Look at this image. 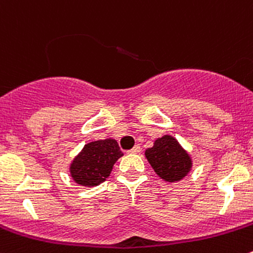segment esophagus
Instances as JSON below:
<instances>
[{
    "instance_id": "esophagus-1",
    "label": "esophagus",
    "mask_w": 253,
    "mask_h": 253,
    "mask_svg": "<svg viewBox=\"0 0 253 253\" xmlns=\"http://www.w3.org/2000/svg\"><path fill=\"white\" fill-rule=\"evenodd\" d=\"M140 151H141V147H140V145H135L131 150H129V151H127V154H139Z\"/></svg>"
}]
</instances>
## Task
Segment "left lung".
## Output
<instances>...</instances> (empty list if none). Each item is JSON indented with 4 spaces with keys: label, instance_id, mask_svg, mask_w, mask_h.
Wrapping results in <instances>:
<instances>
[{
    "label": "left lung",
    "instance_id": "obj_1",
    "mask_svg": "<svg viewBox=\"0 0 253 253\" xmlns=\"http://www.w3.org/2000/svg\"><path fill=\"white\" fill-rule=\"evenodd\" d=\"M145 156L157 176L166 182L181 181L192 169L191 156L171 135L155 140Z\"/></svg>",
    "mask_w": 253,
    "mask_h": 253
}]
</instances>
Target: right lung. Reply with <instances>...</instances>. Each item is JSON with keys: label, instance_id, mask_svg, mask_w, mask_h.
I'll return each mask as SVG.
<instances>
[{"label": "right lung", "instance_id": "add662e5", "mask_svg": "<svg viewBox=\"0 0 253 253\" xmlns=\"http://www.w3.org/2000/svg\"><path fill=\"white\" fill-rule=\"evenodd\" d=\"M123 152L114 139L97 140L84 145L70 166V173L77 184L98 186L111 174L113 165Z\"/></svg>", "mask_w": 253, "mask_h": 253}]
</instances>
